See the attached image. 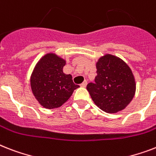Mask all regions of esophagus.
Masks as SVG:
<instances>
[{
  "label": "esophagus",
  "instance_id": "obj_1",
  "mask_svg": "<svg viewBox=\"0 0 156 156\" xmlns=\"http://www.w3.org/2000/svg\"><path fill=\"white\" fill-rule=\"evenodd\" d=\"M87 81H84V82H82V83H81L80 86L82 87H87Z\"/></svg>",
  "mask_w": 156,
  "mask_h": 156
}]
</instances>
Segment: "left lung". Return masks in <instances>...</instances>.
<instances>
[{
	"mask_svg": "<svg viewBox=\"0 0 156 156\" xmlns=\"http://www.w3.org/2000/svg\"><path fill=\"white\" fill-rule=\"evenodd\" d=\"M97 76L87 89L102 111L116 113L131 102L135 92V82L128 66L120 58L107 54L96 64Z\"/></svg>",
	"mask_w": 156,
	"mask_h": 156,
	"instance_id": "obj_1",
	"label": "left lung"
}]
</instances>
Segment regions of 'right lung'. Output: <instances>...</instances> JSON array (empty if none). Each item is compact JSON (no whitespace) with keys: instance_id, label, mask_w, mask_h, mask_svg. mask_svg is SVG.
Masks as SVG:
<instances>
[{"instance_id":"1","label":"right lung","mask_w":156,"mask_h":156,"mask_svg":"<svg viewBox=\"0 0 156 156\" xmlns=\"http://www.w3.org/2000/svg\"><path fill=\"white\" fill-rule=\"evenodd\" d=\"M66 61L54 54L41 58L33 72L30 83L36 99L47 109L58 108L64 104L79 86L74 84L70 74L62 69Z\"/></svg>"}]
</instances>
